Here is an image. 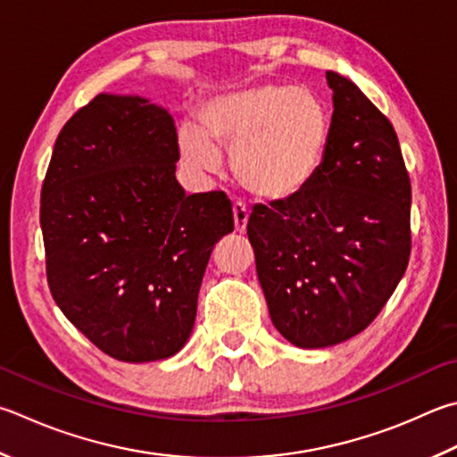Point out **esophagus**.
<instances>
[{"label":"esophagus","mask_w":457,"mask_h":457,"mask_svg":"<svg viewBox=\"0 0 457 457\" xmlns=\"http://www.w3.org/2000/svg\"><path fill=\"white\" fill-rule=\"evenodd\" d=\"M247 220H250V210L244 202H236L234 204V223H236V231L244 234L247 228Z\"/></svg>","instance_id":"obj_1"}]
</instances>
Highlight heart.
<instances>
[{"label":"heart","instance_id":"heart-1","mask_svg":"<svg viewBox=\"0 0 457 457\" xmlns=\"http://www.w3.org/2000/svg\"><path fill=\"white\" fill-rule=\"evenodd\" d=\"M200 123L178 131L187 168L215 171L220 149H228L236 179L262 200L302 194L326 157V107L303 87L268 84L212 97L200 107Z\"/></svg>","mask_w":457,"mask_h":457}]
</instances>
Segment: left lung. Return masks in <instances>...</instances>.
<instances>
[{
  "instance_id": "left-lung-1",
  "label": "left lung",
  "mask_w": 457,
  "mask_h": 457,
  "mask_svg": "<svg viewBox=\"0 0 457 457\" xmlns=\"http://www.w3.org/2000/svg\"><path fill=\"white\" fill-rule=\"evenodd\" d=\"M326 157L287 200L255 204L247 237L273 326L305 350L342 344L378 318L411 252V186L389 120L328 71Z\"/></svg>"
}]
</instances>
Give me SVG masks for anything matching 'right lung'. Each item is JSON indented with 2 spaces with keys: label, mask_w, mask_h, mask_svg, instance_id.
I'll list each match as a JSON object with an SVG mask.
<instances>
[{
  "label": "right lung",
  "mask_w": 457,
  "mask_h": 457,
  "mask_svg": "<svg viewBox=\"0 0 457 457\" xmlns=\"http://www.w3.org/2000/svg\"><path fill=\"white\" fill-rule=\"evenodd\" d=\"M178 160L163 107L99 94L62 128L41 186L49 292L120 361L165 360L184 347L213 245L234 231L228 195H186Z\"/></svg>",
  "instance_id": "obj_1"
}]
</instances>
